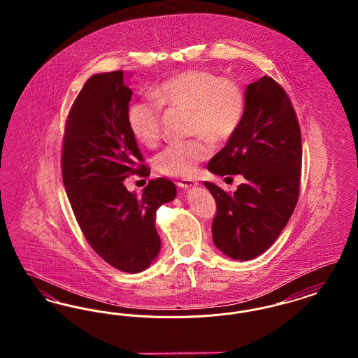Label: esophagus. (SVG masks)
<instances>
[{"label":"esophagus","instance_id":"34e87169","mask_svg":"<svg viewBox=\"0 0 358 358\" xmlns=\"http://www.w3.org/2000/svg\"><path fill=\"white\" fill-rule=\"evenodd\" d=\"M177 187H182V189H193V187H199V182H196L194 180H181L180 182H177Z\"/></svg>","mask_w":358,"mask_h":358}]
</instances>
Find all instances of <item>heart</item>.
Wrapping results in <instances>:
<instances>
[{
	"instance_id": "heart-1",
	"label": "heart",
	"mask_w": 358,
	"mask_h": 358,
	"mask_svg": "<svg viewBox=\"0 0 358 358\" xmlns=\"http://www.w3.org/2000/svg\"><path fill=\"white\" fill-rule=\"evenodd\" d=\"M153 101L133 102L126 114L131 134L148 148L154 146L161 134V107L189 110L192 134H204L213 141H224L238 130L245 96L232 79L192 69L166 79L153 91ZM212 153L205 136L168 145L155 157V166L162 174L190 177L197 165Z\"/></svg>"
}]
</instances>
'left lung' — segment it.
Listing matches in <instances>:
<instances>
[{
    "label": "left lung",
    "mask_w": 358,
    "mask_h": 358,
    "mask_svg": "<svg viewBox=\"0 0 358 358\" xmlns=\"http://www.w3.org/2000/svg\"><path fill=\"white\" fill-rule=\"evenodd\" d=\"M245 110L238 130L208 164L217 176L241 174L234 193L212 182L217 213L212 224L215 245L235 260H252L279 238L299 194L302 139L285 90L262 76L245 88Z\"/></svg>",
    "instance_id": "8db88e82"
}]
</instances>
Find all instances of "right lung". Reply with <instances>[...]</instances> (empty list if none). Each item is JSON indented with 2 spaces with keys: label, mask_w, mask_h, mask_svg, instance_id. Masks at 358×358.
<instances>
[{
  "label": "right lung",
  "mask_w": 358,
  "mask_h": 358,
  "mask_svg": "<svg viewBox=\"0 0 358 358\" xmlns=\"http://www.w3.org/2000/svg\"><path fill=\"white\" fill-rule=\"evenodd\" d=\"M113 71L92 75L71 107L62 171L69 203L87 241L113 267L127 273L146 270L159 255L157 209L177 196L166 178L152 180L142 194L123 181L150 174L142 162L126 114L133 96L126 79Z\"/></svg>",
  "instance_id": "obj_1"
}]
</instances>
